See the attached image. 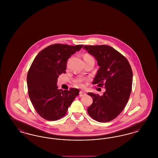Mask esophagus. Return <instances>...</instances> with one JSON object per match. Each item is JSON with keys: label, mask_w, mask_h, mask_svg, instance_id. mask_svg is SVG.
Wrapping results in <instances>:
<instances>
[{"label": "esophagus", "mask_w": 158, "mask_h": 158, "mask_svg": "<svg viewBox=\"0 0 158 158\" xmlns=\"http://www.w3.org/2000/svg\"><path fill=\"white\" fill-rule=\"evenodd\" d=\"M86 93L85 92H83V91H80V92H79V97H82L83 96H85V95H86Z\"/></svg>", "instance_id": "esophagus-1"}]
</instances>
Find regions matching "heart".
Listing matches in <instances>:
<instances>
[{"label": "heart", "mask_w": 158, "mask_h": 158, "mask_svg": "<svg viewBox=\"0 0 158 158\" xmlns=\"http://www.w3.org/2000/svg\"><path fill=\"white\" fill-rule=\"evenodd\" d=\"M93 59V57L90 55L88 54H85L83 56V59H84V60H89V59ZM84 81H85V79H79L76 81V85L78 87L83 88L84 86V83H83Z\"/></svg>", "instance_id": "obj_1"}]
</instances>
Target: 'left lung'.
Returning a JSON list of instances; mask_svg holds the SVG:
<instances>
[{
    "label": "left lung",
    "mask_w": 158,
    "mask_h": 158,
    "mask_svg": "<svg viewBox=\"0 0 158 158\" xmlns=\"http://www.w3.org/2000/svg\"><path fill=\"white\" fill-rule=\"evenodd\" d=\"M83 48L96 58L100 67L92 84L105 88L102 96L88 93L93 98L88 113L98 122H109L127 103L132 89V69L127 59L110 46L86 45Z\"/></svg>",
    "instance_id": "left-lung-1"
}]
</instances>
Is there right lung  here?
I'll return each mask as SVG.
<instances>
[{
	"instance_id": "1",
	"label": "right lung",
	"mask_w": 158,
	"mask_h": 158,
	"mask_svg": "<svg viewBox=\"0 0 158 158\" xmlns=\"http://www.w3.org/2000/svg\"><path fill=\"white\" fill-rule=\"evenodd\" d=\"M83 45L54 44L41 50L35 57L27 74L31 101L44 119L57 120L64 117L79 90L57 89L59 76L65 73L68 59Z\"/></svg>"
}]
</instances>
